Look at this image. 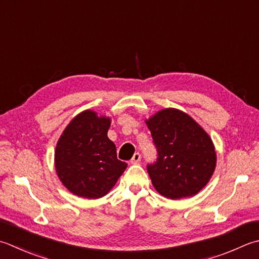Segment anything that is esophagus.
<instances>
[{
    "instance_id": "1",
    "label": "esophagus",
    "mask_w": 259,
    "mask_h": 259,
    "mask_svg": "<svg viewBox=\"0 0 259 259\" xmlns=\"http://www.w3.org/2000/svg\"><path fill=\"white\" fill-rule=\"evenodd\" d=\"M140 159H141L140 153H135V155L133 156V158H131V160H130V163L131 164H138Z\"/></svg>"
}]
</instances>
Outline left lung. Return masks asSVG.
I'll return each mask as SVG.
<instances>
[{
  "label": "left lung",
  "instance_id": "1",
  "mask_svg": "<svg viewBox=\"0 0 259 259\" xmlns=\"http://www.w3.org/2000/svg\"><path fill=\"white\" fill-rule=\"evenodd\" d=\"M157 151L147 171L156 191L169 199L195 195L215 168L212 140L190 115L165 109L146 121Z\"/></svg>",
  "mask_w": 259,
  "mask_h": 259
}]
</instances>
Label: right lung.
<instances>
[{
  "mask_svg": "<svg viewBox=\"0 0 259 259\" xmlns=\"http://www.w3.org/2000/svg\"><path fill=\"white\" fill-rule=\"evenodd\" d=\"M110 122L109 118H99L93 111H84L70 121L58 140L56 171L75 195L86 199L104 196L126 168L108 138Z\"/></svg>",
  "mask_w": 259,
  "mask_h": 259,
  "instance_id": "add662e5",
  "label": "right lung"
}]
</instances>
